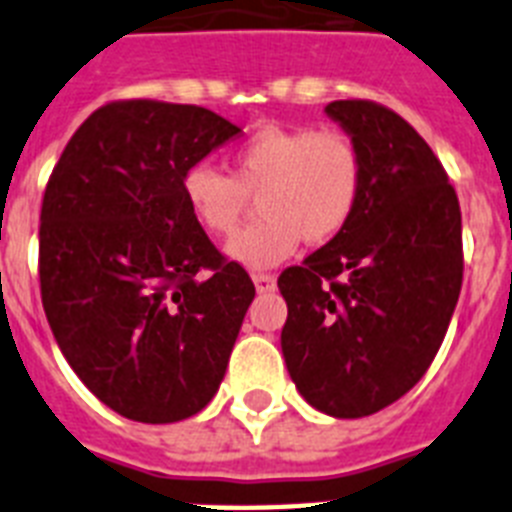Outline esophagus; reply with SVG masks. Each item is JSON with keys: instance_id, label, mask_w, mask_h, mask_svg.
Instances as JSON below:
<instances>
[{"instance_id": "1", "label": "esophagus", "mask_w": 512, "mask_h": 512, "mask_svg": "<svg viewBox=\"0 0 512 512\" xmlns=\"http://www.w3.org/2000/svg\"><path fill=\"white\" fill-rule=\"evenodd\" d=\"M252 281H255V289L260 294H268V291L276 289V276H270V273H255Z\"/></svg>"}]
</instances>
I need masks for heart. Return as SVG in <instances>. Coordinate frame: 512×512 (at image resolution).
I'll use <instances>...</instances> for the list:
<instances>
[{
  "label": "heart",
  "instance_id": "b5f03b06",
  "mask_svg": "<svg viewBox=\"0 0 512 512\" xmlns=\"http://www.w3.org/2000/svg\"><path fill=\"white\" fill-rule=\"evenodd\" d=\"M364 184V158L354 137L315 127H263L231 153V176L195 163L182 176L192 218L210 234H231L260 195L263 221L226 244V255L249 270L289 260L302 236L325 244L354 216Z\"/></svg>",
  "mask_w": 512,
  "mask_h": 512
}]
</instances>
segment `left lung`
<instances>
[{"mask_svg": "<svg viewBox=\"0 0 512 512\" xmlns=\"http://www.w3.org/2000/svg\"><path fill=\"white\" fill-rule=\"evenodd\" d=\"M364 158L349 226L278 278L281 351L304 401L362 419L409 393L448 333L463 281L461 208L442 163L395 111L333 101Z\"/></svg>", "mask_w": 512, "mask_h": 512, "instance_id": "left-lung-1", "label": "left lung"}]
</instances>
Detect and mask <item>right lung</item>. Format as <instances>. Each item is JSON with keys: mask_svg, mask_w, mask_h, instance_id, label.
Returning a JSON list of instances; mask_svg holds the SVG:
<instances>
[{"mask_svg": "<svg viewBox=\"0 0 512 512\" xmlns=\"http://www.w3.org/2000/svg\"><path fill=\"white\" fill-rule=\"evenodd\" d=\"M242 135L203 106L93 111L46 184V320L85 388L132 422L171 424L218 393L255 286L182 197L184 171Z\"/></svg>", "mask_w": 512, "mask_h": 512, "instance_id": "add662e5", "label": "right lung"}]
</instances>
